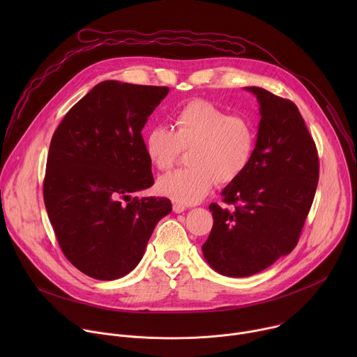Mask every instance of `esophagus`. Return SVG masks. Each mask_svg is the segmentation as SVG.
Returning <instances> with one entry per match:
<instances>
[{"mask_svg": "<svg viewBox=\"0 0 357 357\" xmlns=\"http://www.w3.org/2000/svg\"><path fill=\"white\" fill-rule=\"evenodd\" d=\"M186 211V206L181 205V203H174V212L175 213H182Z\"/></svg>", "mask_w": 357, "mask_h": 357, "instance_id": "34e87169", "label": "esophagus"}]
</instances>
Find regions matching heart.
I'll return each mask as SVG.
<instances>
[{"instance_id": "b5f03b06", "label": "heart", "mask_w": 357, "mask_h": 357, "mask_svg": "<svg viewBox=\"0 0 357 357\" xmlns=\"http://www.w3.org/2000/svg\"><path fill=\"white\" fill-rule=\"evenodd\" d=\"M171 128L157 126L144 138L148 161L160 171L174 167L182 149H190V168L167 174L158 190L175 202L193 205L205 197L215 183L227 185L250 167L256 152L257 132L252 123L206 100H192L178 109Z\"/></svg>"}]
</instances>
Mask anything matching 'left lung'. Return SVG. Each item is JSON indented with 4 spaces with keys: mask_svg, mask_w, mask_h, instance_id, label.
Wrapping results in <instances>:
<instances>
[{
    "mask_svg": "<svg viewBox=\"0 0 357 357\" xmlns=\"http://www.w3.org/2000/svg\"><path fill=\"white\" fill-rule=\"evenodd\" d=\"M257 145L247 171L223 190L233 211L211 203L213 227L202 245L208 264L226 277L257 274L298 243L319 179L315 142L289 100L261 87Z\"/></svg>",
    "mask_w": 357,
    "mask_h": 357,
    "instance_id": "left-lung-1",
    "label": "left lung"
}]
</instances>
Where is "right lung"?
<instances>
[{"label": "right lung", "instance_id": "add662e5", "mask_svg": "<svg viewBox=\"0 0 357 357\" xmlns=\"http://www.w3.org/2000/svg\"><path fill=\"white\" fill-rule=\"evenodd\" d=\"M169 89L106 80L68 112L50 141L43 200L66 259L112 281L141 261L167 197L131 196L154 185L141 131Z\"/></svg>", "mask_w": 357, "mask_h": 357}]
</instances>
